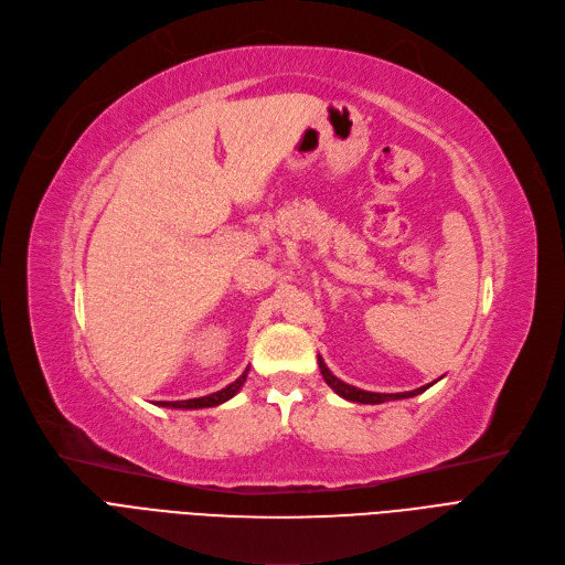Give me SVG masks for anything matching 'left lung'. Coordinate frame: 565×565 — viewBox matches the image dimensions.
I'll list each match as a JSON object with an SVG mask.
<instances>
[{
	"instance_id": "obj_1",
	"label": "left lung",
	"mask_w": 565,
	"mask_h": 565,
	"mask_svg": "<svg viewBox=\"0 0 565 565\" xmlns=\"http://www.w3.org/2000/svg\"><path fill=\"white\" fill-rule=\"evenodd\" d=\"M319 370H321V377H324V382L340 395V397H344V399H349V402H361V405H382V402H388V399H405V397H414V395H420L423 391H427L429 386L433 384H427V386H420V388H416V391H405V393H372V391H361V388H356V386H349V384H344V382H340L335 374L327 367V363L321 361V356H319Z\"/></svg>"
}]
</instances>
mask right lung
Returning a JSON list of instances; mask_svg holds the SVG:
<instances>
[{"label":"right lung","mask_w":565,"mask_h":565,"mask_svg":"<svg viewBox=\"0 0 565 565\" xmlns=\"http://www.w3.org/2000/svg\"><path fill=\"white\" fill-rule=\"evenodd\" d=\"M248 377V367L244 370V374L236 382H232L230 386H225L223 391H216L204 397H193V399H177V402H158V407H170V409H204V407H218L223 402H227L230 397H234L238 393V388L244 386Z\"/></svg>","instance_id":"right-lung-1"}]
</instances>
